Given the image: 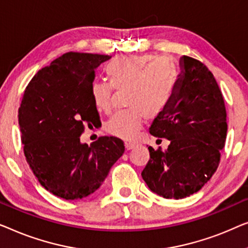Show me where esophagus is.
<instances>
[{"label":"esophagus","mask_w":248,"mask_h":248,"mask_svg":"<svg viewBox=\"0 0 248 248\" xmlns=\"http://www.w3.org/2000/svg\"><path fill=\"white\" fill-rule=\"evenodd\" d=\"M136 146V142H132V141H125L124 142V147L127 151H130V149H132Z\"/></svg>","instance_id":"esophagus-1"}]
</instances>
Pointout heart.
Here are the masks:
<instances>
[{
    "label": "heart",
    "mask_w": 248,
    "mask_h": 248,
    "mask_svg": "<svg viewBox=\"0 0 248 248\" xmlns=\"http://www.w3.org/2000/svg\"><path fill=\"white\" fill-rule=\"evenodd\" d=\"M110 84L96 81L90 89L99 111L108 112L112 104V88L128 89L130 108L114 112L107 123V130L117 137L130 139L142 121L156 117L172 100L177 82V68L170 58L153 55H124L113 58L106 66Z\"/></svg>",
    "instance_id": "1"
}]
</instances>
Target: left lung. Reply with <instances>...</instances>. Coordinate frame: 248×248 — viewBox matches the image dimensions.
I'll return each instance as SVG.
<instances>
[{
	"label": "left lung",
	"mask_w": 248,
	"mask_h": 248,
	"mask_svg": "<svg viewBox=\"0 0 248 248\" xmlns=\"http://www.w3.org/2000/svg\"><path fill=\"white\" fill-rule=\"evenodd\" d=\"M180 68L172 100L149 128L170 145L166 151L149 146L151 158L141 172L151 191L165 199L189 197L211 179L227 135L224 97L212 73L187 56L181 57Z\"/></svg>",
	"instance_id": "1"
}]
</instances>
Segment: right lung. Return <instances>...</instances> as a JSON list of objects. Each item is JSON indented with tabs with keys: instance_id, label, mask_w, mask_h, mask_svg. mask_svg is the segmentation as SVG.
Returning a JSON list of instances; mask_svg holds the SVG:
<instances>
[{
	"instance_id": "obj_1",
	"label": "right lung",
	"mask_w": 248,
	"mask_h": 248,
	"mask_svg": "<svg viewBox=\"0 0 248 248\" xmlns=\"http://www.w3.org/2000/svg\"><path fill=\"white\" fill-rule=\"evenodd\" d=\"M111 56L66 53L41 68L24 91L19 124L24 156L47 191L78 200L99 189L124 153V141L103 136L81 142L84 125L99 124L90 89L95 69Z\"/></svg>"
}]
</instances>
